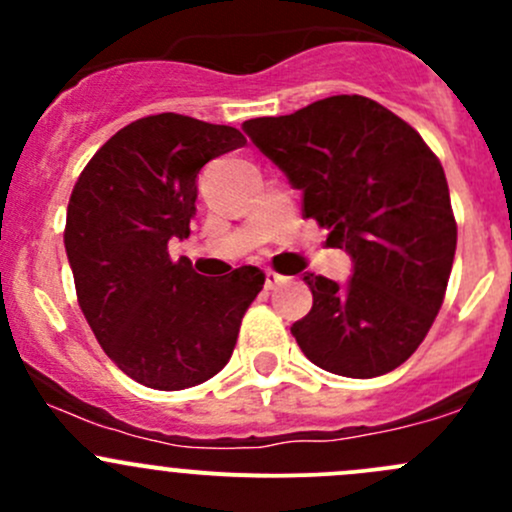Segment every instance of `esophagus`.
Returning <instances> with one entry per match:
<instances>
[{"instance_id": "1", "label": "esophagus", "mask_w": 512, "mask_h": 512, "mask_svg": "<svg viewBox=\"0 0 512 512\" xmlns=\"http://www.w3.org/2000/svg\"><path fill=\"white\" fill-rule=\"evenodd\" d=\"M287 277L285 275H280V272H275V270H267L265 272V287L267 289H275L277 285H282V282H285Z\"/></svg>"}]
</instances>
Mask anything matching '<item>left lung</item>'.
Returning <instances> with one entry per match:
<instances>
[{"label": "left lung", "mask_w": 512, "mask_h": 512, "mask_svg": "<svg viewBox=\"0 0 512 512\" xmlns=\"http://www.w3.org/2000/svg\"><path fill=\"white\" fill-rule=\"evenodd\" d=\"M247 136L304 193V218L354 260L339 287L307 272L312 309L292 324L312 364L352 379L394 371L426 339L451 277L458 227L446 173L416 128L366 96H329Z\"/></svg>", "instance_id": "obj_1"}]
</instances>
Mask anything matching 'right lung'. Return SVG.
<instances>
[{
  "mask_svg": "<svg viewBox=\"0 0 512 512\" xmlns=\"http://www.w3.org/2000/svg\"><path fill=\"white\" fill-rule=\"evenodd\" d=\"M240 146L232 126L138 118L98 148L71 190L64 245L79 307L108 359L148 389L213 379L265 285L257 267L203 277L168 252L173 237L190 235L200 168Z\"/></svg>",
  "mask_w": 512,
  "mask_h": 512,
  "instance_id": "right-lung-1",
  "label": "right lung"
}]
</instances>
